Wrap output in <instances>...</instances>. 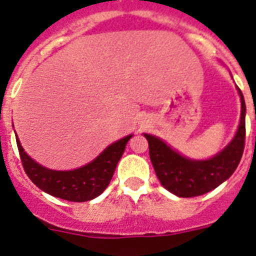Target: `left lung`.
Wrapping results in <instances>:
<instances>
[{"mask_svg":"<svg viewBox=\"0 0 256 256\" xmlns=\"http://www.w3.org/2000/svg\"><path fill=\"white\" fill-rule=\"evenodd\" d=\"M241 98V120L234 140L227 148L209 160L187 159L155 136L146 134L150 159L164 188L180 198H195L216 188L234 174L242 158L245 148V114L244 94Z\"/></svg>","mask_w":256,"mask_h":256,"instance_id":"8db88e82","label":"left lung"}]
</instances>
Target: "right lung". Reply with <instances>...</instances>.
I'll list each match as a JSON object with an SVG mask.
<instances>
[{"label":"right lung","instance_id":"add662e5","mask_svg":"<svg viewBox=\"0 0 256 256\" xmlns=\"http://www.w3.org/2000/svg\"><path fill=\"white\" fill-rule=\"evenodd\" d=\"M130 137L132 134L110 144L94 162L82 168L64 172L44 168L29 158L19 140H16V144L22 168L38 188L62 200L84 202L100 196L105 191Z\"/></svg>","mask_w":256,"mask_h":256}]
</instances>
